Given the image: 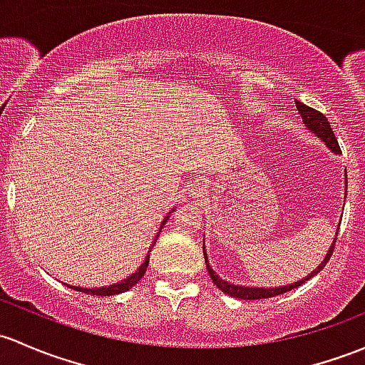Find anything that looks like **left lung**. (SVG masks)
<instances>
[{"mask_svg": "<svg viewBox=\"0 0 365 365\" xmlns=\"http://www.w3.org/2000/svg\"><path fill=\"white\" fill-rule=\"evenodd\" d=\"M296 108H297V113H299V115H301V118H303L304 125H307L309 130H312L313 134L319 135L320 139H322L324 143L327 144V146L336 153V155H338V153L341 155V148H339V144H338V139H336V135H334V132H332L331 125H329L327 118H325L322 113L317 111V109H313V108H309V106H307V104L299 103V101H296ZM336 240H338V238H334V242H332V247H331V249H329V254H327V256H325L324 262L319 266V268L315 269V272L312 273V275L304 277L303 280L296 282V284L285 285V287H277V289L245 287V285H233V284H230V282L222 280L221 277L215 275L214 269L209 266V261H207L205 250H203V256H205V264H207V269H209L210 278H212L214 284L217 285V289H221L222 292L228 294V296H231V297H238V299H250V301H252V299H266V297H273V296H278V294H284V292L292 291V289H296V287H299V285H303L304 282L309 280V278H312V277H315L317 273H319L320 269H322L324 266L327 264V261L331 259L332 252H334ZM203 249H205V247H203Z\"/></svg>", "mask_w": 365, "mask_h": 365, "instance_id": "left-lung-1", "label": "left lung"}]
</instances>
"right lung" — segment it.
I'll return each instance as SVG.
<instances>
[{"instance_id":"1","label":"right lung","mask_w":365,"mask_h":365,"mask_svg":"<svg viewBox=\"0 0 365 365\" xmlns=\"http://www.w3.org/2000/svg\"><path fill=\"white\" fill-rule=\"evenodd\" d=\"M168 215L165 219H163L162 222V228L163 225L167 222ZM148 264H150V256L144 259L143 264H140V268L137 269V272L134 273V275H130L127 278V280L120 282V284H115V285H108V287H101V289H83V287H74V285H68V287L74 289V291H80V292H87V294H92V296H115V294H120V292H127L128 289H132L134 285L137 284V282L140 280V278L144 277V273H146L148 269Z\"/></svg>"}]
</instances>
